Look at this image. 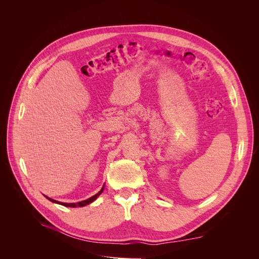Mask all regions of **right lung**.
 <instances>
[{
	"mask_svg": "<svg viewBox=\"0 0 259 259\" xmlns=\"http://www.w3.org/2000/svg\"><path fill=\"white\" fill-rule=\"evenodd\" d=\"M103 189H104V186L102 187V189L100 190V192H98L96 195H94L93 197H91V198H89V199H87V200H85V201H82V202H78V203H61V202H58V201H55V200H53V199H50V198H48V197H46L48 200H50L51 202H53V203H56V204H60V205H62V206H65V207H83V206H86V205H88V204H90V203H92L94 200H96L97 199V197L102 193V191H103Z\"/></svg>",
	"mask_w": 259,
	"mask_h": 259,
	"instance_id": "1",
	"label": "right lung"
}]
</instances>
